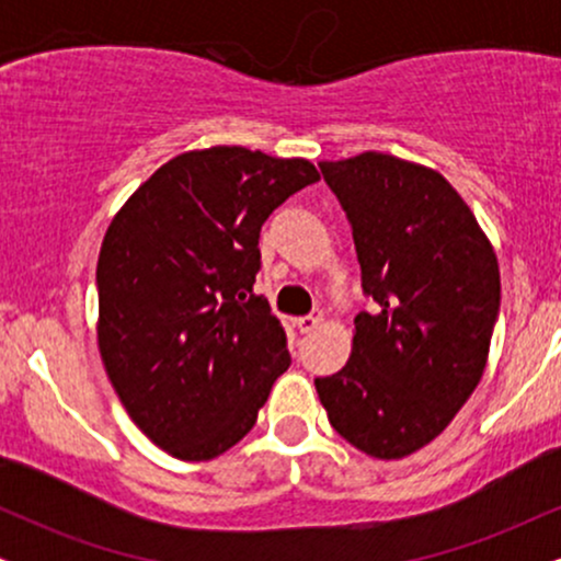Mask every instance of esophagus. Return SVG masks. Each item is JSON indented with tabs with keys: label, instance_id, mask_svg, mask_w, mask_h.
I'll use <instances>...</instances> for the list:
<instances>
[{
	"label": "esophagus",
	"instance_id": "esophagus-1",
	"mask_svg": "<svg viewBox=\"0 0 561 561\" xmlns=\"http://www.w3.org/2000/svg\"><path fill=\"white\" fill-rule=\"evenodd\" d=\"M295 324H298V330L300 332H313V330H319L321 324H324V313L321 311H313V313H308V317H300L298 321H295Z\"/></svg>",
	"mask_w": 561,
	"mask_h": 561
}]
</instances>
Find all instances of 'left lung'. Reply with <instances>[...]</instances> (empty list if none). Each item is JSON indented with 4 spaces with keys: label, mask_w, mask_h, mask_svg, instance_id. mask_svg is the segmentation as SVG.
<instances>
[{
    "label": "left lung",
    "mask_w": 561,
    "mask_h": 561,
    "mask_svg": "<svg viewBox=\"0 0 561 561\" xmlns=\"http://www.w3.org/2000/svg\"><path fill=\"white\" fill-rule=\"evenodd\" d=\"M343 205L377 311L353 324L351 358L317 377L330 424L375 459H403L448 427L485 371L501 306L499 261L440 173L362 152L319 163Z\"/></svg>",
    "instance_id": "8db88e82"
}]
</instances>
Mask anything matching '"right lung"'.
I'll return each mask as SVG.
<instances>
[{
    "mask_svg": "<svg viewBox=\"0 0 561 561\" xmlns=\"http://www.w3.org/2000/svg\"><path fill=\"white\" fill-rule=\"evenodd\" d=\"M313 182L302 158L192 150L160 165L107 227L102 364L134 424L176 459L208 461L240 443L287 371L285 330L253 293L259 237Z\"/></svg>",
    "mask_w": 561,
    "mask_h": 561,
    "instance_id": "1",
    "label": "right lung"
}]
</instances>
